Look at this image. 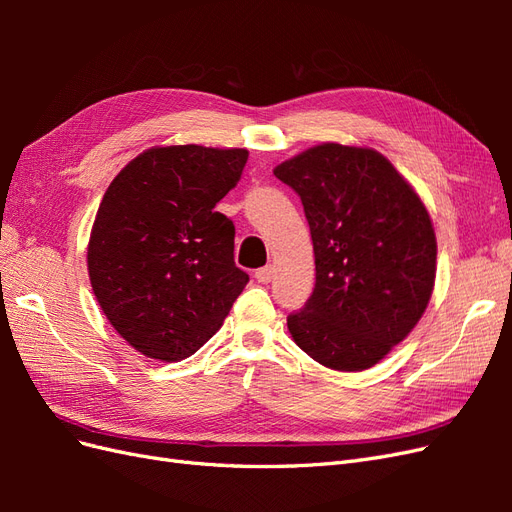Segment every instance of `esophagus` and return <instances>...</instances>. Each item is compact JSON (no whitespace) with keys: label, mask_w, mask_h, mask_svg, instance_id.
Returning <instances> with one entry per match:
<instances>
[{"label":"esophagus","mask_w":512,"mask_h":512,"mask_svg":"<svg viewBox=\"0 0 512 512\" xmlns=\"http://www.w3.org/2000/svg\"><path fill=\"white\" fill-rule=\"evenodd\" d=\"M273 277H275V267L273 265H267V267H262V269L256 271V280L260 284H269Z\"/></svg>","instance_id":"34e87169"}]
</instances>
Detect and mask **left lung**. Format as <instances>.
<instances>
[{
	"instance_id": "left-lung-1",
	"label": "left lung",
	"mask_w": 512,
	"mask_h": 512,
	"mask_svg": "<svg viewBox=\"0 0 512 512\" xmlns=\"http://www.w3.org/2000/svg\"><path fill=\"white\" fill-rule=\"evenodd\" d=\"M273 175L301 196L316 258L312 297L288 316L294 344L335 371L374 367L431 299L438 241L425 203L371 147L322 143Z\"/></svg>"
}]
</instances>
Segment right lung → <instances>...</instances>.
Returning <instances> with one entry per match:
<instances>
[{
	"label": "right lung",
	"mask_w": 512,
	"mask_h": 512,
	"mask_svg": "<svg viewBox=\"0 0 512 512\" xmlns=\"http://www.w3.org/2000/svg\"><path fill=\"white\" fill-rule=\"evenodd\" d=\"M247 149L151 147L108 185L91 226L87 271L104 316L149 359L183 361L220 331L243 292L235 224L215 205Z\"/></svg>",
	"instance_id": "add662e5"
}]
</instances>
